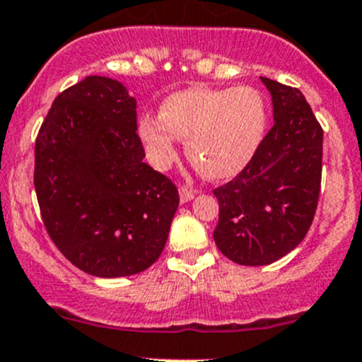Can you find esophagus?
Listing matches in <instances>:
<instances>
[{
  "mask_svg": "<svg viewBox=\"0 0 362 362\" xmlns=\"http://www.w3.org/2000/svg\"><path fill=\"white\" fill-rule=\"evenodd\" d=\"M180 202L182 203H187V202H191L192 198H194V191H192V189H189V187H180Z\"/></svg>",
  "mask_w": 362,
  "mask_h": 362,
  "instance_id": "34e87169",
  "label": "esophagus"
}]
</instances>
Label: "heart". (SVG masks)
Listing matches in <instances>:
<instances>
[{
    "mask_svg": "<svg viewBox=\"0 0 362 362\" xmlns=\"http://www.w3.org/2000/svg\"><path fill=\"white\" fill-rule=\"evenodd\" d=\"M266 107L252 87H191L170 94L160 115H145L138 131L148 159L159 170L177 159L178 138L206 177L228 178L242 171L262 140Z\"/></svg>",
    "mask_w": 362,
    "mask_h": 362,
    "instance_id": "b5f03b06",
    "label": "heart"
}]
</instances>
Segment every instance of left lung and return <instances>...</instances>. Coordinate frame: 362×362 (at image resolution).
<instances>
[{"instance_id":"8db88e82","label":"left lung","mask_w":362,"mask_h":362,"mask_svg":"<svg viewBox=\"0 0 362 362\" xmlns=\"http://www.w3.org/2000/svg\"><path fill=\"white\" fill-rule=\"evenodd\" d=\"M272 94L273 127L245 168L214 191L218 250L242 266H264L308 233L322 177V127L301 90L261 76Z\"/></svg>"}]
</instances>
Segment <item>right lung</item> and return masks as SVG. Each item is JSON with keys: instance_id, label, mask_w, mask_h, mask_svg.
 Masks as SVG:
<instances>
[{"instance_id": "add662e5", "label": "right lung", "mask_w": 362, "mask_h": 362, "mask_svg": "<svg viewBox=\"0 0 362 362\" xmlns=\"http://www.w3.org/2000/svg\"><path fill=\"white\" fill-rule=\"evenodd\" d=\"M144 158L136 100L120 82L86 76L54 100L35 144V191L47 233L82 272L117 279L159 259L180 199Z\"/></svg>"}]
</instances>
